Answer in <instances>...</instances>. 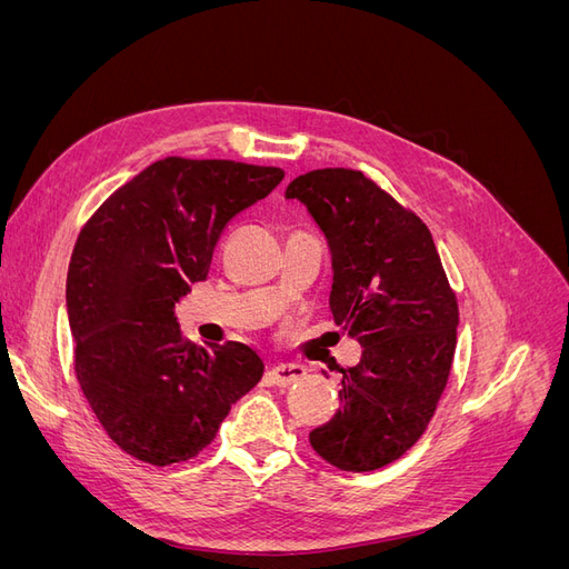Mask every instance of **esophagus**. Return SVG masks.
Wrapping results in <instances>:
<instances>
[{
    "mask_svg": "<svg viewBox=\"0 0 569 569\" xmlns=\"http://www.w3.org/2000/svg\"><path fill=\"white\" fill-rule=\"evenodd\" d=\"M303 375H306V368L297 366V363H278V366H272L268 370L270 382L278 385V387H287L291 382H297V380H301Z\"/></svg>",
    "mask_w": 569,
    "mask_h": 569,
    "instance_id": "obj_1",
    "label": "esophagus"
}]
</instances>
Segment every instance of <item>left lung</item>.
Here are the masks:
<instances>
[{
    "instance_id": "8db88e82",
    "label": "left lung",
    "mask_w": 569,
    "mask_h": 569,
    "mask_svg": "<svg viewBox=\"0 0 569 569\" xmlns=\"http://www.w3.org/2000/svg\"><path fill=\"white\" fill-rule=\"evenodd\" d=\"M284 197L325 234L330 311L363 349L358 366L339 370L341 408L311 446L339 470L385 468L425 435L449 382L456 295L425 222L358 170H311Z\"/></svg>"
}]
</instances>
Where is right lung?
<instances>
[{
	"label": "right lung",
	"mask_w": 569,
	"mask_h": 569,
	"mask_svg": "<svg viewBox=\"0 0 569 569\" xmlns=\"http://www.w3.org/2000/svg\"><path fill=\"white\" fill-rule=\"evenodd\" d=\"M282 168L170 157L147 166L82 228L66 280L80 389L113 443L149 465L194 458L263 375L244 343L194 347L176 303L206 280L228 222Z\"/></svg>",
	"instance_id": "right-lung-1"
}]
</instances>
